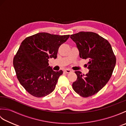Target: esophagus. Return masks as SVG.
Returning a JSON list of instances; mask_svg holds the SVG:
<instances>
[{
  "label": "esophagus",
  "mask_w": 126,
  "mask_h": 126,
  "mask_svg": "<svg viewBox=\"0 0 126 126\" xmlns=\"http://www.w3.org/2000/svg\"><path fill=\"white\" fill-rule=\"evenodd\" d=\"M64 72H65V73H67V74H68V73H71L72 71H71V70H70V69H65V70H64Z\"/></svg>",
  "instance_id": "esophagus-1"
}]
</instances>
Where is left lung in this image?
I'll return each instance as SVG.
<instances>
[{
  "label": "left lung",
  "mask_w": 126,
  "mask_h": 126,
  "mask_svg": "<svg viewBox=\"0 0 126 126\" xmlns=\"http://www.w3.org/2000/svg\"><path fill=\"white\" fill-rule=\"evenodd\" d=\"M76 43L79 57L89 59L85 75L75 71L77 80L73 83L75 92L83 97L92 96L105 86L110 79L116 64V57L109 42L93 32H79L71 34Z\"/></svg>",
  "instance_id": "8db88e82"
}]
</instances>
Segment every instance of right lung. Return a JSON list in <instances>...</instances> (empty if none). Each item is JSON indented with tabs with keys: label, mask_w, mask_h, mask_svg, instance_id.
Wrapping results in <instances>:
<instances>
[{
	"label": "right lung",
	"mask_w": 126,
	"mask_h": 126,
	"mask_svg": "<svg viewBox=\"0 0 126 126\" xmlns=\"http://www.w3.org/2000/svg\"><path fill=\"white\" fill-rule=\"evenodd\" d=\"M69 36L41 32L22 42L13 64L19 82L31 95L44 97L55 89L63 71L52 70L49 59L57 58L59 47Z\"/></svg>",
	"instance_id": "add662e5"
}]
</instances>
